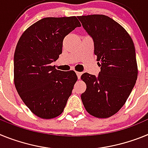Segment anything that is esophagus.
Returning <instances> with one entry per match:
<instances>
[{
  "instance_id": "esophagus-1",
  "label": "esophagus",
  "mask_w": 148,
  "mask_h": 148,
  "mask_svg": "<svg viewBox=\"0 0 148 148\" xmlns=\"http://www.w3.org/2000/svg\"><path fill=\"white\" fill-rule=\"evenodd\" d=\"M77 75V78L78 79H80L81 77V75H82V73L81 72H76Z\"/></svg>"
}]
</instances>
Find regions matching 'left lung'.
<instances>
[{"mask_svg":"<svg viewBox=\"0 0 148 148\" xmlns=\"http://www.w3.org/2000/svg\"><path fill=\"white\" fill-rule=\"evenodd\" d=\"M77 18L93 39L94 53L101 67L97 76H81L86 84L81 100L90 115L106 119L124 106L136 84L138 68L134 44L125 29L106 15Z\"/></svg>","mask_w":148,"mask_h":148,"instance_id":"1","label":"left lung"}]
</instances>
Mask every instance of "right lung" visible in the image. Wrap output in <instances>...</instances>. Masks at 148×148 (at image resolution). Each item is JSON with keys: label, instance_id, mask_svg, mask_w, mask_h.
Wrapping results in <instances>:
<instances>
[{"label": "right lung", "instance_id": "1", "mask_svg": "<svg viewBox=\"0 0 148 148\" xmlns=\"http://www.w3.org/2000/svg\"><path fill=\"white\" fill-rule=\"evenodd\" d=\"M81 24L75 16L45 18L28 27L14 54V82L24 104L41 119L59 116L77 80L74 71L56 70L51 63L62 53V42Z\"/></svg>", "mask_w": 148, "mask_h": 148}]
</instances>
